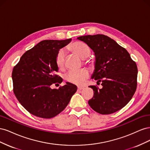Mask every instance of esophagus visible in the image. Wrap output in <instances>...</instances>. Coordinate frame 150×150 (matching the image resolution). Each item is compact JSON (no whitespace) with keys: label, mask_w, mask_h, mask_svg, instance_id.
I'll use <instances>...</instances> for the list:
<instances>
[{"label":"esophagus","mask_w":150,"mask_h":150,"mask_svg":"<svg viewBox=\"0 0 150 150\" xmlns=\"http://www.w3.org/2000/svg\"><path fill=\"white\" fill-rule=\"evenodd\" d=\"M84 89V88L83 87H81V86H78V90H82V89Z\"/></svg>","instance_id":"1"}]
</instances>
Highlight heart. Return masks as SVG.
Here are the masks:
<instances>
[{"label": "heart", "mask_w": 150, "mask_h": 150, "mask_svg": "<svg viewBox=\"0 0 150 150\" xmlns=\"http://www.w3.org/2000/svg\"><path fill=\"white\" fill-rule=\"evenodd\" d=\"M71 51L76 53L81 58L88 57L91 53V49L88 44L82 42L76 41L71 44L69 46ZM66 53L64 49H60L56 54V64L59 69H63L65 67ZM87 64L90 62L89 60L85 59ZM89 77V72L87 69H82L78 71H70L65 76V79L70 83L76 85H83L85 81Z\"/></svg>", "instance_id": "heart-1"}]
</instances>
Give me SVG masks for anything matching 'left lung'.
<instances>
[{
  "mask_svg": "<svg viewBox=\"0 0 150 150\" xmlns=\"http://www.w3.org/2000/svg\"><path fill=\"white\" fill-rule=\"evenodd\" d=\"M78 39L87 44L96 57L92 79L102 83L103 88L90 86L94 91L88 101L93 110L110 115L125 106L137 87L138 68L129 52L115 40L103 34L80 36Z\"/></svg>",
  "mask_w": 150,
  "mask_h": 150,
  "instance_id": "1",
  "label": "left lung"
}]
</instances>
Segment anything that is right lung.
I'll return each instance as SVG.
<instances>
[{
	"mask_svg": "<svg viewBox=\"0 0 150 150\" xmlns=\"http://www.w3.org/2000/svg\"><path fill=\"white\" fill-rule=\"evenodd\" d=\"M71 40H42L27 51L13 67V93L30 114L46 119L56 116L64 110L76 92L77 86L70 83L59 89L51 88L52 84L62 82L56 74V54Z\"/></svg>",
	"mask_w": 150,
	"mask_h": 150,
	"instance_id": "add662e5",
	"label": "right lung"
}]
</instances>
